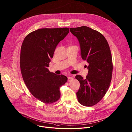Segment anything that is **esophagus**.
I'll return each instance as SVG.
<instances>
[{
    "instance_id": "1",
    "label": "esophagus",
    "mask_w": 132,
    "mask_h": 132,
    "mask_svg": "<svg viewBox=\"0 0 132 132\" xmlns=\"http://www.w3.org/2000/svg\"><path fill=\"white\" fill-rule=\"evenodd\" d=\"M72 80H73V78H72V77H70V76H69V77H68V81L69 82L72 81Z\"/></svg>"
}]
</instances>
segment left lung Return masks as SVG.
Listing matches in <instances>:
<instances>
[{
  "label": "left lung",
  "instance_id": "left-lung-1",
  "mask_svg": "<svg viewBox=\"0 0 132 132\" xmlns=\"http://www.w3.org/2000/svg\"><path fill=\"white\" fill-rule=\"evenodd\" d=\"M79 42L82 59L88 63L86 79L77 75L80 87L77 93L79 102L85 106L98 103L106 94L111 84L113 62L108 42L99 32L86 26L70 28Z\"/></svg>",
  "mask_w": 132,
  "mask_h": 132
}]
</instances>
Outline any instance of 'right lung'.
<instances>
[{
    "label": "right lung",
    "mask_w": 132,
    "mask_h": 132,
    "mask_svg": "<svg viewBox=\"0 0 132 132\" xmlns=\"http://www.w3.org/2000/svg\"><path fill=\"white\" fill-rule=\"evenodd\" d=\"M68 28L39 29L23 40L20 67L24 82L31 94L41 102L51 104L59 100L61 86L66 76L57 75L48 69L55 48L68 34Z\"/></svg>",
    "instance_id": "add662e5"
}]
</instances>
